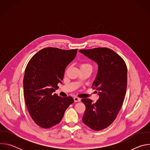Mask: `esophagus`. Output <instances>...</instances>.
I'll use <instances>...</instances> for the list:
<instances>
[{
	"label": "esophagus",
	"instance_id": "34e87169",
	"mask_svg": "<svg viewBox=\"0 0 150 150\" xmlns=\"http://www.w3.org/2000/svg\"><path fill=\"white\" fill-rule=\"evenodd\" d=\"M74 100L75 102H79V101H81V99L79 98L78 97H75L74 98Z\"/></svg>",
	"mask_w": 150,
	"mask_h": 150
}]
</instances>
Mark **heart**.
<instances>
[{"label":"heart","instance_id":"1","mask_svg":"<svg viewBox=\"0 0 150 150\" xmlns=\"http://www.w3.org/2000/svg\"><path fill=\"white\" fill-rule=\"evenodd\" d=\"M81 68H89L92 69L93 67H92V65H91V64H90V63H82V65H81Z\"/></svg>","mask_w":150,"mask_h":150}]
</instances>
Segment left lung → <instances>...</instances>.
Segmentation results:
<instances>
[{"instance_id": "1", "label": "left lung", "mask_w": 150, "mask_h": 150, "mask_svg": "<svg viewBox=\"0 0 150 150\" xmlns=\"http://www.w3.org/2000/svg\"><path fill=\"white\" fill-rule=\"evenodd\" d=\"M79 52L98 65L92 88L98 91L99 98L95 103L89 98L81 101L85 105L83 123L94 131H100L113 122L121 109L127 87V67L123 59L108 48Z\"/></svg>"}]
</instances>
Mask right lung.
Returning a JSON list of instances; mask_svg holds the SVG:
<instances>
[{"label": "right lung", "instance_id": "1", "mask_svg": "<svg viewBox=\"0 0 150 150\" xmlns=\"http://www.w3.org/2000/svg\"><path fill=\"white\" fill-rule=\"evenodd\" d=\"M77 49L70 50L54 47L42 49L27 64L23 80L24 96L29 113L41 127L50 128L62 120L74 101L54 92L59 88L67 67L75 57Z\"/></svg>", "mask_w": 150, "mask_h": 150}]
</instances>
